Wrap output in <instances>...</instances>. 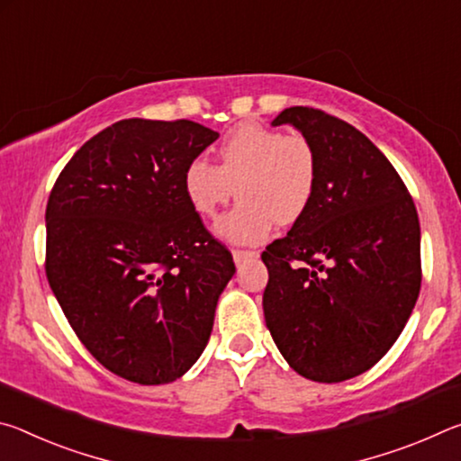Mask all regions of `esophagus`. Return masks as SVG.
<instances>
[{
	"mask_svg": "<svg viewBox=\"0 0 461 461\" xmlns=\"http://www.w3.org/2000/svg\"><path fill=\"white\" fill-rule=\"evenodd\" d=\"M231 256H233V260H236L238 264L240 262H244V260H248V258H256V256H258V252H254V249H231Z\"/></svg>",
	"mask_w": 461,
	"mask_h": 461,
	"instance_id": "obj_1",
	"label": "esophagus"
}]
</instances>
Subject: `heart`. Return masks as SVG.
I'll return each instance as SVG.
<instances>
[{
  "label": "heart",
  "mask_w": 461,
  "mask_h": 461,
  "mask_svg": "<svg viewBox=\"0 0 461 461\" xmlns=\"http://www.w3.org/2000/svg\"><path fill=\"white\" fill-rule=\"evenodd\" d=\"M217 156L220 165L203 156L186 162L183 189L194 212L212 220L238 186L241 201L215 225L225 240L258 244L276 221H299L313 203L319 158L305 136L246 122L221 140Z\"/></svg>",
  "instance_id": "obj_1"
}]
</instances>
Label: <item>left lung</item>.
<instances>
[{
  "instance_id": "obj_1",
  "label": "left lung",
  "mask_w": 461,
  "mask_h": 461,
  "mask_svg": "<svg viewBox=\"0 0 461 461\" xmlns=\"http://www.w3.org/2000/svg\"><path fill=\"white\" fill-rule=\"evenodd\" d=\"M315 146L313 203L262 252V307L285 360L301 376L341 382L370 370L399 339L420 291L419 215L388 158L348 122L288 107Z\"/></svg>"
}]
</instances>
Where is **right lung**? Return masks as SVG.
Segmentation results:
<instances>
[{
  "label": "right lung",
  "mask_w": 461,
  "mask_h": 461,
  "mask_svg": "<svg viewBox=\"0 0 461 461\" xmlns=\"http://www.w3.org/2000/svg\"><path fill=\"white\" fill-rule=\"evenodd\" d=\"M220 134L189 120H122L75 152L46 205V278L109 372L167 384L199 360L236 272L183 189Z\"/></svg>",
  "instance_id": "right-lung-1"
}]
</instances>
